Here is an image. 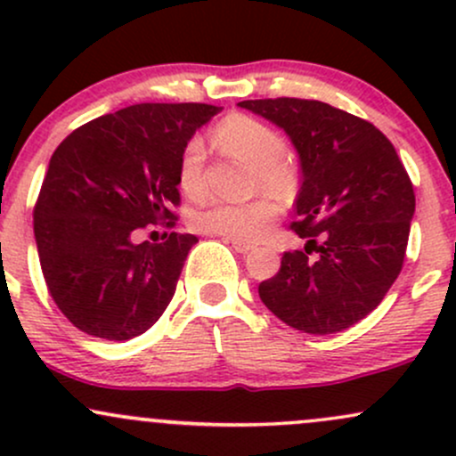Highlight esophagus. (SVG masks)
Wrapping results in <instances>:
<instances>
[{"mask_svg":"<svg viewBox=\"0 0 456 456\" xmlns=\"http://www.w3.org/2000/svg\"><path fill=\"white\" fill-rule=\"evenodd\" d=\"M227 242H232L233 248L238 250V253H242V255L250 253V250L255 248V244H250V242H242V240H232V238H227Z\"/></svg>","mask_w":456,"mask_h":456,"instance_id":"esophagus-1","label":"esophagus"}]
</instances>
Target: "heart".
Listing matches in <instances>:
<instances>
[{
	"mask_svg": "<svg viewBox=\"0 0 456 456\" xmlns=\"http://www.w3.org/2000/svg\"><path fill=\"white\" fill-rule=\"evenodd\" d=\"M214 141L223 151L244 159L255 167L253 191L264 188L276 197L289 195L296 177L285 162L287 143L279 130L257 118L235 113L214 128ZM203 167H206L203 141L191 137L177 160V186L188 199H199L206 192ZM276 216H279V206L270 197H257L244 203H206L192 214L191 224L201 233L255 242L268 232Z\"/></svg>",
	"mask_w": 456,
	"mask_h": 456,
	"instance_id": "obj_1",
	"label": "heart"
}]
</instances>
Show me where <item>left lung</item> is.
Segmentation results:
<instances>
[{
  "instance_id": "obj_1",
  "label": "left lung",
  "mask_w": 456,
  "mask_h": 456,
  "mask_svg": "<svg viewBox=\"0 0 456 456\" xmlns=\"http://www.w3.org/2000/svg\"><path fill=\"white\" fill-rule=\"evenodd\" d=\"M289 134L302 167L287 250L259 297L308 334L352 328L379 306L403 270L416 195L388 137L362 118L302 98L242 101Z\"/></svg>"
}]
</instances>
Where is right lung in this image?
I'll use <instances>...</instances> for the list:
<instances>
[{
	"mask_svg": "<svg viewBox=\"0 0 456 456\" xmlns=\"http://www.w3.org/2000/svg\"><path fill=\"white\" fill-rule=\"evenodd\" d=\"M223 107L141 102L101 115L57 145L34 206L46 289L72 326L128 341L159 322L195 235L134 244L148 224L175 227L177 160Z\"/></svg>",
	"mask_w": 456,
	"mask_h": 456,
	"instance_id": "right-lung-1",
	"label": "right lung"
}]
</instances>
